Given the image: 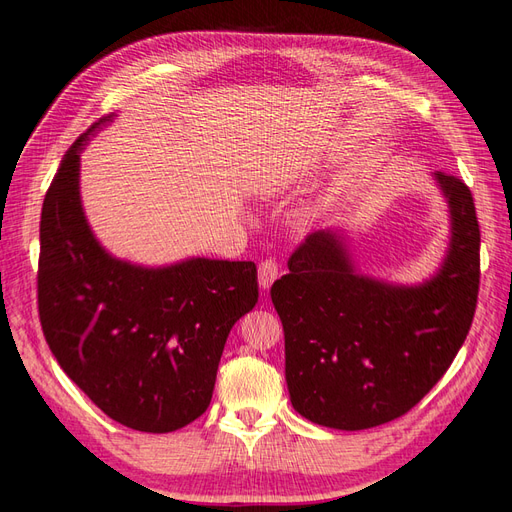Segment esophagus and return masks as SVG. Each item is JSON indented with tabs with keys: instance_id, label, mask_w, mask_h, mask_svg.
I'll use <instances>...</instances> for the list:
<instances>
[{
	"instance_id": "obj_1",
	"label": "esophagus",
	"mask_w": 512,
	"mask_h": 512,
	"mask_svg": "<svg viewBox=\"0 0 512 512\" xmlns=\"http://www.w3.org/2000/svg\"><path fill=\"white\" fill-rule=\"evenodd\" d=\"M279 277V264L274 259H266L259 264V285L261 290H270L274 279Z\"/></svg>"
}]
</instances>
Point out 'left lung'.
<instances>
[{"label":"left lung","mask_w":512,"mask_h":512,"mask_svg":"<svg viewBox=\"0 0 512 512\" xmlns=\"http://www.w3.org/2000/svg\"><path fill=\"white\" fill-rule=\"evenodd\" d=\"M435 181L450 207L441 268L419 285L361 274L342 233L322 229L292 253L270 296L285 333V381L309 422L365 430L422 400L450 368L474 320L480 229L465 183Z\"/></svg>","instance_id":"left-lung-1"}]
</instances>
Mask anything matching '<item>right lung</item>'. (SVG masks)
Here are the masks:
<instances>
[{
  "mask_svg": "<svg viewBox=\"0 0 512 512\" xmlns=\"http://www.w3.org/2000/svg\"><path fill=\"white\" fill-rule=\"evenodd\" d=\"M73 142L43 201L38 316L49 350L99 409L127 428L173 432L201 417L233 324L257 303L253 261L192 257L144 268L88 227Z\"/></svg>",
  "mask_w": 512,
  "mask_h": 512,
  "instance_id": "1",
  "label": "right lung"
}]
</instances>
